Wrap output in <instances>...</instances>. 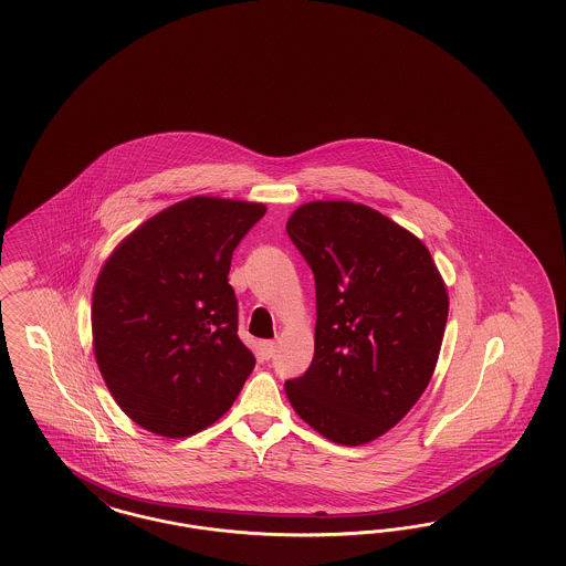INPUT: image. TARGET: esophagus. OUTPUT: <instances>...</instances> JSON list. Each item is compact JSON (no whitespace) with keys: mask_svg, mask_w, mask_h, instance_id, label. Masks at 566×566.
I'll use <instances>...</instances> for the list:
<instances>
[{"mask_svg":"<svg viewBox=\"0 0 566 566\" xmlns=\"http://www.w3.org/2000/svg\"><path fill=\"white\" fill-rule=\"evenodd\" d=\"M259 355H261V359H272L275 355L274 340H261V343H259Z\"/></svg>","mask_w":566,"mask_h":566,"instance_id":"1","label":"esophagus"}]
</instances>
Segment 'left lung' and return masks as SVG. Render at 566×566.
<instances>
[{"instance_id":"8db88e82","label":"left lung","mask_w":566,"mask_h":566,"mask_svg":"<svg viewBox=\"0 0 566 566\" xmlns=\"http://www.w3.org/2000/svg\"><path fill=\"white\" fill-rule=\"evenodd\" d=\"M315 277V355L292 409L338 444L395 428L428 388L448 294L426 244L371 207L315 201L286 223Z\"/></svg>"}]
</instances>
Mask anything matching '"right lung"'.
<instances>
[{"mask_svg":"<svg viewBox=\"0 0 566 566\" xmlns=\"http://www.w3.org/2000/svg\"><path fill=\"white\" fill-rule=\"evenodd\" d=\"M265 206L192 197L143 223L107 259L91 326L103 379L137 426L192 436L237 400L255 367L240 343L232 253Z\"/></svg>","mask_w":566,"mask_h":566,"instance_id":"add662e5","label":"right lung"}]
</instances>
